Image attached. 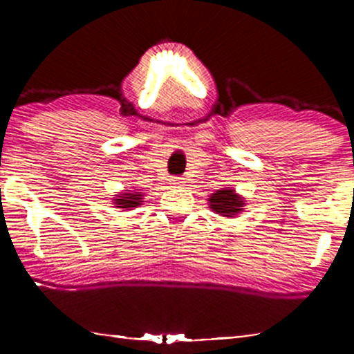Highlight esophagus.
<instances>
[{
  "label": "esophagus",
  "instance_id": "34e87169",
  "mask_svg": "<svg viewBox=\"0 0 354 354\" xmlns=\"http://www.w3.org/2000/svg\"><path fill=\"white\" fill-rule=\"evenodd\" d=\"M183 183V178H173V180H171V185H174V187H181Z\"/></svg>",
  "mask_w": 354,
  "mask_h": 354
}]
</instances>
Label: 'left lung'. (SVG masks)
<instances>
[{
	"label": "left lung",
	"instance_id": "1",
	"mask_svg": "<svg viewBox=\"0 0 354 354\" xmlns=\"http://www.w3.org/2000/svg\"><path fill=\"white\" fill-rule=\"evenodd\" d=\"M209 205L216 214H221L224 217H234L243 210L245 200L231 188H223L210 195Z\"/></svg>",
	"mask_w": 354,
	"mask_h": 354
}]
</instances>
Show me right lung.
I'll use <instances>...</instances> for the list:
<instances>
[{"label": "right lung", "instance_id": "add662e5", "mask_svg": "<svg viewBox=\"0 0 354 354\" xmlns=\"http://www.w3.org/2000/svg\"><path fill=\"white\" fill-rule=\"evenodd\" d=\"M142 197L144 195L140 194V192H123L121 195H118L116 198H114V207H118V209H124V210H130L131 207H138L142 203Z\"/></svg>", "mask_w": 354, "mask_h": 354}]
</instances>
